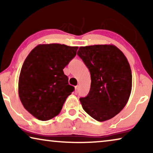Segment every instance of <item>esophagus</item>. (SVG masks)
Returning <instances> with one entry per match:
<instances>
[{"label":"esophagus","instance_id":"34e87169","mask_svg":"<svg viewBox=\"0 0 153 153\" xmlns=\"http://www.w3.org/2000/svg\"><path fill=\"white\" fill-rule=\"evenodd\" d=\"M78 91H79V85H76V86H75V93H78Z\"/></svg>","mask_w":153,"mask_h":153}]
</instances>
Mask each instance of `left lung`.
I'll use <instances>...</instances> for the list:
<instances>
[{
  "mask_svg": "<svg viewBox=\"0 0 153 153\" xmlns=\"http://www.w3.org/2000/svg\"><path fill=\"white\" fill-rule=\"evenodd\" d=\"M77 55L91 73V89L79 99L83 110L102 122L119 114L128 102L132 76L124 53L113 45L79 47Z\"/></svg>",
  "mask_w": 153,
  "mask_h": 153,
  "instance_id": "8db88e82",
  "label": "left lung"
}]
</instances>
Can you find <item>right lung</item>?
Returning a JSON list of instances; mask_svg holds the SVG:
<instances>
[{
    "mask_svg": "<svg viewBox=\"0 0 153 153\" xmlns=\"http://www.w3.org/2000/svg\"><path fill=\"white\" fill-rule=\"evenodd\" d=\"M78 47L39 45L24 60L19 78V96L24 107L39 120L59 114L74 90L63 69L76 56Z\"/></svg>",
    "mask_w": 153,
    "mask_h": 153,
    "instance_id": "right-lung-1",
    "label": "right lung"
}]
</instances>
